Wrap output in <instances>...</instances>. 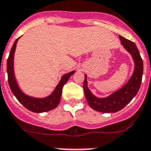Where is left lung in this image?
Listing matches in <instances>:
<instances>
[{"mask_svg":"<svg viewBox=\"0 0 151 151\" xmlns=\"http://www.w3.org/2000/svg\"><path fill=\"white\" fill-rule=\"evenodd\" d=\"M119 39L123 47L132 56L134 62L133 74L124 86L104 98L96 97L92 93L87 86L86 75L85 74L83 87L86 101L93 109L98 112L110 113L122 109L135 96L141 86L144 65L138 49L133 42L124 39L121 36H119Z\"/></svg>","mask_w":151,"mask_h":151,"instance_id":"left-lung-1","label":"left lung"}]
</instances>
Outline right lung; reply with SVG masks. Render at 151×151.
<instances>
[{
  "mask_svg": "<svg viewBox=\"0 0 151 151\" xmlns=\"http://www.w3.org/2000/svg\"><path fill=\"white\" fill-rule=\"evenodd\" d=\"M19 39V38L17 39L16 41L14 42L12 48H11V50H10L8 59L6 61V71H7L8 83L10 90L19 103L31 112L41 113V112H48V111L55 109L58 106L60 100H61L63 86L67 83V81L70 78V76L73 75L75 73V71L73 70V71L69 72L68 74H64L61 77V81L58 83V84L56 86L55 89L54 90L52 94H50L46 97L36 98L25 94L18 86L17 80H16L15 76H14V52H15L17 43Z\"/></svg>",
  "mask_w": 151,
  "mask_h": 151,
  "instance_id": "obj_1",
  "label": "right lung"
}]
</instances>
